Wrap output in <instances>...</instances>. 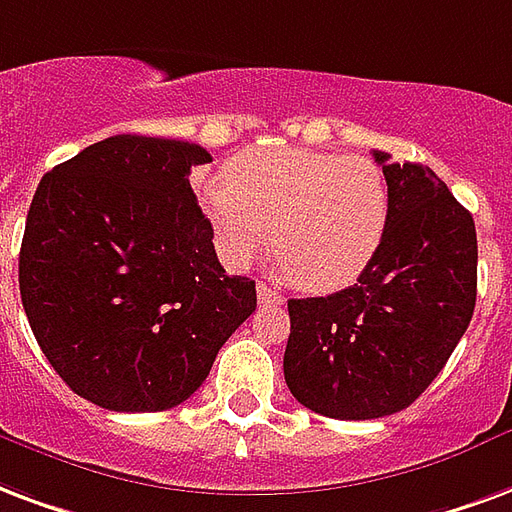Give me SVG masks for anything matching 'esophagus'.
Masks as SVG:
<instances>
[{
  "instance_id": "1",
  "label": "esophagus",
  "mask_w": 512,
  "mask_h": 512,
  "mask_svg": "<svg viewBox=\"0 0 512 512\" xmlns=\"http://www.w3.org/2000/svg\"><path fill=\"white\" fill-rule=\"evenodd\" d=\"M257 301H260V304H282V295L276 293L274 287L257 285Z\"/></svg>"
}]
</instances>
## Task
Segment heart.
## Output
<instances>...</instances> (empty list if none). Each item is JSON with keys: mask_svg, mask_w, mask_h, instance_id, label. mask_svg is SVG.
<instances>
[{"mask_svg": "<svg viewBox=\"0 0 512 512\" xmlns=\"http://www.w3.org/2000/svg\"><path fill=\"white\" fill-rule=\"evenodd\" d=\"M227 266H246L268 244L309 293L352 285L380 252L391 219L382 170L358 154L274 146L238 154L227 176L200 187Z\"/></svg>", "mask_w": 512, "mask_h": 512, "instance_id": "heart-1", "label": "heart"}]
</instances>
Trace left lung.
Masks as SVG:
<instances>
[{
    "instance_id": "8db88e82",
    "label": "left lung",
    "mask_w": 512,
    "mask_h": 512,
    "mask_svg": "<svg viewBox=\"0 0 512 512\" xmlns=\"http://www.w3.org/2000/svg\"><path fill=\"white\" fill-rule=\"evenodd\" d=\"M382 165L391 219L358 285L325 298H290L287 388L336 420L401 412L442 372L467 331L478 295L475 222L437 173Z\"/></svg>"
}]
</instances>
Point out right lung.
Wrapping results in <instances>:
<instances>
[{
	"instance_id": "obj_1",
	"label": "right lung",
	"mask_w": 512,
	"mask_h": 512,
	"mask_svg": "<svg viewBox=\"0 0 512 512\" xmlns=\"http://www.w3.org/2000/svg\"><path fill=\"white\" fill-rule=\"evenodd\" d=\"M203 146L113 135L48 170L26 217L18 287L48 363L113 412L187 401L238 325L255 282L227 276L189 187Z\"/></svg>"
}]
</instances>
